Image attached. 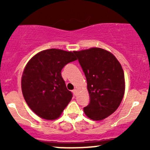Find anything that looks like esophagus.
Segmentation results:
<instances>
[{"mask_svg": "<svg viewBox=\"0 0 150 150\" xmlns=\"http://www.w3.org/2000/svg\"><path fill=\"white\" fill-rule=\"evenodd\" d=\"M72 92H73V94L75 95V96H76V95H77V92H78V91H77V89H74V90L72 91Z\"/></svg>", "mask_w": 150, "mask_h": 150, "instance_id": "34e87169", "label": "esophagus"}]
</instances>
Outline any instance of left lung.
Segmentation results:
<instances>
[{"mask_svg":"<svg viewBox=\"0 0 150 150\" xmlns=\"http://www.w3.org/2000/svg\"><path fill=\"white\" fill-rule=\"evenodd\" d=\"M87 81L90 102L84 112L93 120L112 114L122 102L125 78L121 64L112 54L100 48L74 51Z\"/></svg>","mask_w":150,"mask_h":150,"instance_id":"obj_1","label":"left lung"}]
</instances>
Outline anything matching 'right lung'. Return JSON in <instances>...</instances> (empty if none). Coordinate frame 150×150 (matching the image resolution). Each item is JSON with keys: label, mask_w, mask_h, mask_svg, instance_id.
Returning a JSON list of instances; mask_svg holds the SVG:
<instances>
[{"label": "right lung", "mask_w": 150, "mask_h": 150, "mask_svg": "<svg viewBox=\"0 0 150 150\" xmlns=\"http://www.w3.org/2000/svg\"><path fill=\"white\" fill-rule=\"evenodd\" d=\"M75 60L73 52L51 48L38 53L27 64L22 77V93L30 108L41 118L59 117L72 99L61 71Z\"/></svg>", "instance_id": "obj_1"}]
</instances>
